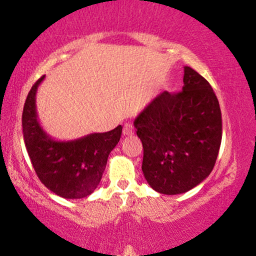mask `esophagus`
I'll list each match as a JSON object with an SVG mask.
<instances>
[{
    "label": "esophagus",
    "mask_w": 256,
    "mask_h": 256,
    "mask_svg": "<svg viewBox=\"0 0 256 256\" xmlns=\"http://www.w3.org/2000/svg\"><path fill=\"white\" fill-rule=\"evenodd\" d=\"M122 134H124L125 136H132V134H134V126H132V124H130V122H126L124 125V128H122Z\"/></svg>",
    "instance_id": "1"
}]
</instances>
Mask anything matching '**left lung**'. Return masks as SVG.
<instances>
[{
	"label": "left lung",
	"instance_id": "8db88e82",
	"mask_svg": "<svg viewBox=\"0 0 256 256\" xmlns=\"http://www.w3.org/2000/svg\"><path fill=\"white\" fill-rule=\"evenodd\" d=\"M180 92L164 91L134 119L143 144V174L155 192L178 195L212 172L222 143L216 94L195 70L184 67Z\"/></svg>",
	"mask_w": 256,
	"mask_h": 256
}]
</instances>
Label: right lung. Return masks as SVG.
<instances>
[{"label":"right lung","mask_w":256,"mask_h":256,"mask_svg":"<svg viewBox=\"0 0 256 256\" xmlns=\"http://www.w3.org/2000/svg\"><path fill=\"white\" fill-rule=\"evenodd\" d=\"M46 76L28 92L22 110V134L28 156L38 178L55 195L83 198L101 182L108 155L118 144L122 126L108 132H95L72 140H56L40 124L36 94Z\"/></svg>","instance_id":"obj_1"}]
</instances>
